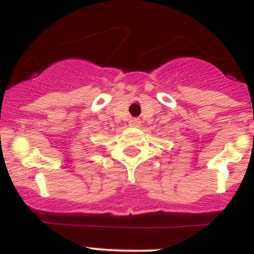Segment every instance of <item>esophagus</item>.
Segmentation results:
<instances>
[{"mask_svg": "<svg viewBox=\"0 0 254 254\" xmlns=\"http://www.w3.org/2000/svg\"><path fill=\"white\" fill-rule=\"evenodd\" d=\"M129 126H131V127H139V126H141V121L137 120V118L131 120L129 121Z\"/></svg>", "mask_w": 254, "mask_h": 254, "instance_id": "esophagus-1", "label": "esophagus"}]
</instances>
